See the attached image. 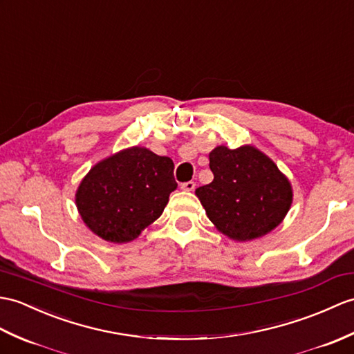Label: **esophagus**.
Wrapping results in <instances>:
<instances>
[{
    "instance_id": "34e87169",
    "label": "esophagus",
    "mask_w": 354,
    "mask_h": 354,
    "mask_svg": "<svg viewBox=\"0 0 354 354\" xmlns=\"http://www.w3.org/2000/svg\"><path fill=\"white\" fill-rule=\"evenodd\" d=\"M194 188H196V184L193 183V180H188V183L180 184V190H184V192H193Z\"/></svg>"
}]
</instances>
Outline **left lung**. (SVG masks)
I'll return each instance as SVG.
<instances>
[{"label": "left lung", "mask_w": 354, "mask_h": 354, "mask_svg": "<svg viewBox=\"0 0 354 354\" xmlns=\"http://www.w3.org/2000/svg\"><path fill=\"white\" fill-rule=\"evenodd\" d=\"M214 179L196 196L218 232L234 241H252L282 223L292 203V187L276 162L258 147L209 152Z\"/></svg>", "instance_id": "1"}]
</instances>
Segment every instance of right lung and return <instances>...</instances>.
I'll return each instance as SVG.
<instances>
[{"instance_id":"right-lung-1","label":"right lung","mask_w":354,"mask_h":354,"mask_svg":"<svg viewBox=\"0 0 354 354\" xmlns=\"http://www.w3.org/2000/svg\"><path fill=\"white\" fill-rule=\"evenodd\" d=\"M174 161L143 146L110 155L88 170L75 193L84 225L102 240H136L152 225L176 190Z\"/></svg>"}]
</instances>
